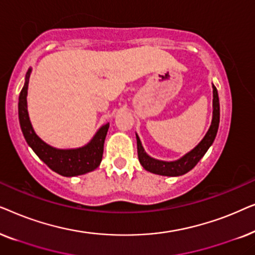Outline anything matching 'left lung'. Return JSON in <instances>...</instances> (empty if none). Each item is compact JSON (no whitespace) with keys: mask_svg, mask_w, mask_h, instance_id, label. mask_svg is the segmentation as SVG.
<instances>
[{"mask_svg":"<svg viewBox=\"0 0 255 255\" xmlns=\"http://www.w3.org/2000/svg\"><path fill=\"white\" fill-rule=\"evenodd\" d=\"M214 88V101H212V107H214V111H212V122L210 125V128L205 134V137L202 139V141L195 147L193 151L187 153L183 158H181L176 161H160V160H155L146 154L144 148H142L140 139L137 135V151H138V159L140 165L144 167L148 172L158 174V175H165V176H179L183 175L193 169L197 162L200 161L202 156L205 154L208 148L210 147L212 142L215 140L216 134L218 131L219 125V100H218V93L217 88L212 86Z\"/></svg>","mask_w":255,"mask_h":255,"instance_id":"1","label":"left lung"}]
</instances>
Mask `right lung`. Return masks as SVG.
<instances>
[{
	"instance_id": "right-lung-1",
	"label": "right lung",
	"mask_w": 255,
	"mask_h": 255,
	"mask_svg": "<svg viewBox=\"0 0 255 255\" xmlns=\"http://www.w3.org/2000/svg\"><path fill=\"white\" fill-rule=\"evenodd\" d=\"M31 69L26 72L25 83L19 94L18 101V117L19 124L24 138L33 152L39 156L40 160L46 163L52 170L60 174L62 176L82 175L96 169L102 161L103 145L106 135L109 128V123L103 125L97 131L95 137L89 144L75 149H58L45 144L38 135L34 133L32 125L30 123L29 114L26 107L27 86H29V76Z\"/></svg>"
}]
</instances>
